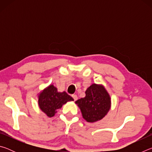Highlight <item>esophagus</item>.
<instances>
[{
	"instance_id": "esophagus-1",
	"label": "esophagus",
	"mask_w": 152,
	"mask_h": 152,
	"mask_svg": "<svg viewBox=\"0 0 152 152\" xmlns=\"http://www.w3.org/2000/svg\"><path fill=\"white\" fill-rule=\"evenodd\" d=\"M72 97L73 98V99L74 100V101H76V100L78 99V96H77V95H76V94H72Z\"/></svg>"
}]
</instances>
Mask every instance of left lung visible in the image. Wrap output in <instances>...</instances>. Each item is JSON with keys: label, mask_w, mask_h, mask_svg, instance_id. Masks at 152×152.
<instances>
[{"label": "left lung", "mask_w": 152, "mask_h": 152, "mask_svg": "<svg viewBox=\"0 0 152 152\" xmlns=\"http://www.w3.org/2000/svg\"><path fill=\"white\" fill-rule=\"evenodd\" d=\"M86 96L76 101L82 117L87 122L102 119L110 109V97L102 85L93 84L85 92Z\"/></svg>", "instance_id": "obj_1"}]
</instances>
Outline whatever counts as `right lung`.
Here are the masks:
<instances>
[{
  "label": "right lung",
  "instance_id": "1",
  "mask_svg": "<svg viewBox=\"0 0 152 152\" xmlns=\"http://www.w3.org/2000/svg\"><path fill=\"white\" fill-rule=\"evenodd\" d=\"M38 104L40 109L49 117H52L56 110L60 109L67 102L74 101L72 97L64 91L58 92L57 88L51 84L40 92L38 96Z\"/></svg>",
  "mask_w": 152,
  "mask_h": 152
}]
</instances>
